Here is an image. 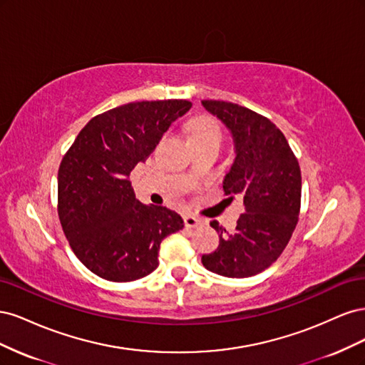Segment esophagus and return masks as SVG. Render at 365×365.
Masks as SVG:
<instances>
[{
    "mask_svg": "<svg viewBox=\"0 0 365 365\" xmlns=\"http://www.w3.org/2000/svg\"><path fill=\"white\" fill-rule=\"evenodd\" d=\"M184 225L187 228H197V227L204 225V220L201 217L193 216V215H185L184 216Z\"/></svg>",
    "mask_w": 365,
    "mask_h": 365,
    "instance_id": "1",
    "label": "esophagus"
}]
</instances>
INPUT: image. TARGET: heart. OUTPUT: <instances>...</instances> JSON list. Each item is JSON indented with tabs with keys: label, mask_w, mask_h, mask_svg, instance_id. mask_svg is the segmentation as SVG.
I'll list each match as a JSON object with an SVG mask.
<instances>
[{
	"label": "heart",
	"mask_w": 365,
	"mask_h": 365,
	"mask_svg": "<svg viewBox=\"0 0 365 365\" xmlns=\"http://www.w3.org/2000/svg\"><path fill=\"white\" fill-rule=\"evenodd\" d=\"M200 135L220 137V130H219V126L216 125V121L207 117L195 120L190 128V137H200Z\"/></svg>",
	"instance_id": "b5f03b06"
}]
</instances>
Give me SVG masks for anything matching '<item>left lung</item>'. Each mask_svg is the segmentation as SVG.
<instances>
[{"label": "left lung", "instance_id": "1", "mask_svg": "<svg viewBox=\"0 0 365 365\" xmlns=\"http://www.w3.org/2000/svg\"><path fill=\"white\" fill-rule=\"evenodd\" d=\"M231 132L236 158L224 178L225 195H244L245 213L235 231L210 222L219 247L202 264L224 277L256 275L279 259L298 222L302 201L300 165L288 140L272 121L231 102L202 101Z\"/></svg>", "mask_w": 365, "mask_h": 365}]
</instances>
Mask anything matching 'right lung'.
Segmentation results:
<instances>
[{
  "mask_svg": "<svg viewBox=\"0 0 365 365\" xmlns=\"http://www.w3.org/2000/svg\"><path fill=\"white\" fill-rule=\"evenodd\" d=\"M189 101L134 102L96 115L58 173V213L76 257L98 277L134 282L155 271L164 237L182 230L165 207L141 204L129 175L145 163Z\"/></svg>",
  "mask_w": 365,
  "mask_h": 365,
  "instance_id": "obj_1",
  "label": "right lung"
}]
</instances>
